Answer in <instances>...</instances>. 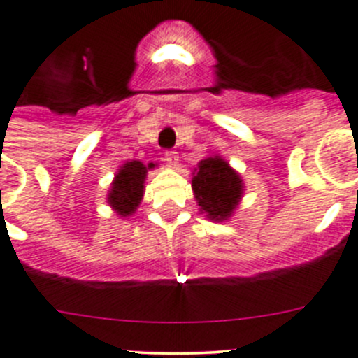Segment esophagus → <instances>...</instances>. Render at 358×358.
<instances>
[{
    "mask_svg": "<svg viewBox=\"0 0 358 358\" xmlns=\"http://www.w3.org/2000/svg\"><path fill=\"white\" fill-rule=\"evenodd\" d=\"M178 154H176L175 150H168L164 152V162L169 166V168H175L176 164H178Z\"/></svg>",
    "mask_w": 358,
    "mask_h": 358,
    "instance_id": "34e87169",
    "label": "esophagus"
}]
</instances>
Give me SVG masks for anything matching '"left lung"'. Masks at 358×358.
I'll use <instances>...</instances> for the list:
<instances>
[{"label":"left lung","instance_id":"obj_1","mask_svg":"<svg viewBox=\"0 0 358 358\" xmlns=\"http://www.w3.org/2000/svg\"><path fill=\"white\" fill-rule=\"evenodd\" d=\"M243 189L241 176L220 155L203 159L194 169V197L210 220H227L241 201Z\"/></svg>","mask_w":358,"mask_h":358}]
</instances>
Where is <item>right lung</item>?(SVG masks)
I'll return each instance as SVG.
<instances>
[{"instance_id": "add662e5", "label": "right lung", "mask_w": 358, "mask_h": 358, "mask_svg": "<svg viewBox=\"0 0 358 358\" xmlns=\"http://www.w3.org/2000/svg\"><path fill=\"white\" fill-rule=\"evenodd\" d=\"M152 168H154L152 162L145 166L140 161H131L120 166L108 192V204L117 211V215L129 217L136 211L143 199V183L147 178V171Z\"/></svg>"}]
</instances>
